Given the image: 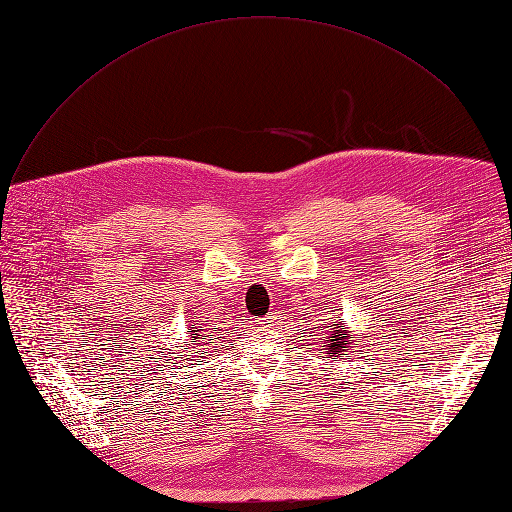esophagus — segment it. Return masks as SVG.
I'll use <instances>...</instances> for the list:
<instances>
[{
    "label": "esophagus",
    "instance_id": "esophagus-1",
    "mask_svg": "<svg viewBox=\"0 0 512 512\" xmlns=\"http://www.w3.org/2000/svg\"><path fill=\"white\" fill-rule=\"evenodd\" d=\"M278 315H274V313H270V315H267V317H263L261 319V324L265 326V328H272V326H278Z\"/></svg>",
    "mask_w": 512,
    "mask_h": 512
}]
</instances>
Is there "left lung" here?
<instances>
[{"label":"left lung","mask_w":512,"mask_h":512,"mask_svg":"<svg viewBox=\"0 0 512 512\" xmlns=\"http://www.w3.org/2000/svg\"><path fill=\"white\" fill-rule=\"evenodd\" d=\"M336 328H334V334H330V344H328V357H336L338 353H342V351H348V332L340 326V324H334Z\"/></svg>","instance_id":"1"}]
</instances>
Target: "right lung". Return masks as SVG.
Segmentation results:
<instances>
[{
	"mask_svg": "<svg viewBox=\"0 0 512 512\" xmlns=\"http://www.w3.org/2000/svg\"><path fill=\"white\" fill-rule=\"evenodd\" d=\"M197 332V330H195ZM193 338H197V334H193Z\"/></svg>",
	"mask_w": 512,
	"mask_h": 512,
	"instance_id": "right-lung-1",
	"label": "right lung"
}]
</instances>
